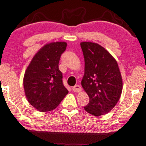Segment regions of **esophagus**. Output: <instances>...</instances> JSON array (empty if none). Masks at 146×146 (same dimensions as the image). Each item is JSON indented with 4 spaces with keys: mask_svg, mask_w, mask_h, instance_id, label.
Segmentation results:
<instances>
[{
    "mask_svg": "<svg viewBox=\"0 0 146 146\" xmlns=\"http://www.w3.org/2000/svg\"><path fill=\"white\" fill-rule=\"evenodd\" d=\"M72 90L74 91V92L79 93V92H80V91H82V88L80 85H78V84H76V85H75L74 87H72Z\"/></svg>",
    "mask_w": 146,
    "mask_h": 146,
    "instance_id": "obj_1",
    "label": "esophagus"
}]
</instances>
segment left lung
<instances>
[{
    "instance_id": "8db88e82",
    "label": "left lung",
    "mask_w": 146,
    "mask_h": 146,
    "mask_svg": "<svg viewBox=\"0 0 146 146\" xmlns=\"http://www.w3.org/2000/svg\"><path fill=\"white\" fill-rule=\"evenodd\" d=\"M84 58V74L81 84L89 97L84 108L95 116L106 114L119 101L123 79L114 57L98 43L80 42Z\"/></svg>"
}]
</instances>
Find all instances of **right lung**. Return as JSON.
I'll return each mask as SVG.
<instances>
[{
  "instance_id": "1",
  "label": "right lung",
  "mask_w": 146,
  "mask_h": 146,
  "mask_svg": "<svg viewBox=\"0 0 146 146\" xmlns=\"http://www.w3.org/2000/svg\"><path fill=\"white\" fill-rule=\"evenodd\" d=\"M67 46L66 42L44 44L35 54L23 76L27 100L41 112L56 108L68 93L59 70L61 55Z\"/></svg>"
}]
</instances>
